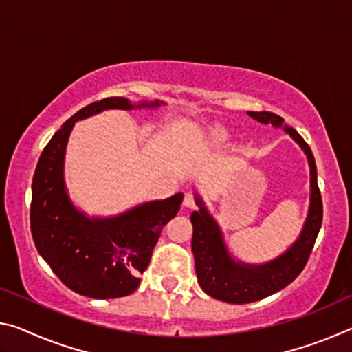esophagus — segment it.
I'll use <instances>...</instances> for the list:
<instances>
[{"label":"esophagus","mask_w":352,"mask_h":352,"mask_svg":"<svg viewBox=\"0 0 352 352\" xmlns=\"http://www.w3.org/2000/svg\"><path fill=\"white\" fill-rule=\"evenodd\" d=\"M183 205L186 208H194L195 206V200H194V194L192 192H186L183 199Z\"/></svg>","instance_id":"1"}]
</instances>
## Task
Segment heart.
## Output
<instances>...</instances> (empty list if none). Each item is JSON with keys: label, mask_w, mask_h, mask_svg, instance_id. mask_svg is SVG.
I'll list each match as a JSON object with an SVG mask.
<instances>
[{"label": "heart", "mask_w": 352, "mask_h": 352, "mask_svg": "<svg viewBox=\"0 0 352 352\" xmlns=\"http://www.w3.org/2000/svg\"><path fill=\"white\" fill-rule=\"evenodd\" d=\"M211 136H212L214 141L220 142V141H225L226 140V136H228V133H226L225 129H214Z\"/></svg>", "instance_id": "b5f03b06"}]
</instances>
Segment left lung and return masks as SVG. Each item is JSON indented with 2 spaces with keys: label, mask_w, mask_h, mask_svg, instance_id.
<instances>
[{
  "label": "left lung",
  "mask_w": 352,
  "mask_h": 352,
  "mask_svg": "<svg viewBox=\"0 0 352 352\" xmlns=\"http://www.w3.org/2000/svg\"><path fill=\"white\" fill-rule=\"evenodd\" d=\"M248 116L262 124H272L276 129L283 127L284 132L289 133L290 138L302 148L311 168V204L300 236L283 254L264 264H247L230 253L216 219L208 211L200 195L195 194L199 211L190 214V222L194 228L192 253L199 284L205 294L231 305H245L262 300L294 281L307 264L323 220L317 166L307 142L295 129L284 124V119L275 113L248 111Z\"/></svg>",
  "instance_id": "8db88e82"
}]
</instances>
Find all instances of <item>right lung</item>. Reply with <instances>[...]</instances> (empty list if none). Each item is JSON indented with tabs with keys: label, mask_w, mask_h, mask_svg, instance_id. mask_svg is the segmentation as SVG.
Listing matches in <instances>:
<instances>
[{
	"label": "right lung",
	"mask_w": 352,
	"mask_h": 352,
	"mask_svg": "<svg viewBox=\"0 0 352 352\" xmlns=\"http://www.w3.org/2000/svg\"><path fill=\"white\" fill-rule=\"evenodd\" d=\"M107 98L83 107L54 133L40 155L32 178L31 231L37 252L58 279L76 294L107 300L138 289L163 226L177 216L183 194L146 201L111 217H88L71 201L65 183V153L71 130L80 119L105 110L155 109Z\"/></svg>",
	"instance_id": "right-lung-1"
}]
</instances>
